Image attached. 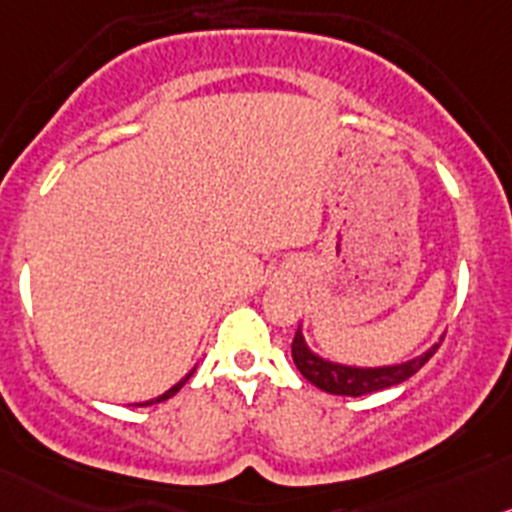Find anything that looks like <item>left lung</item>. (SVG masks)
Listing matches in <instances>:
<instances>
[{"label":"left lung","mask_w":512,"mask_h":512,"mask_svg":"<svg viewBox=\"0 0 512 512\" xmlns=\"http://www.w3.org/2000/svg\"><path fill=\"white\" fill-rule=\"evenodd\" d=\"M436 349H439V344H434V347L428 349V352H423L421 357L400 362V365L349 367L339 365V362H329V359L311 352L301 334V326H298L296 336H293V344H290V352H293V362H296L298 372H301L311 385L321 388L324 393L352 395V398L400 385V382H405L411 375H416V372L426 365L428 359H431V354H434Z\"/></svg>","instance_id":"8db88e82"}]
</instances>
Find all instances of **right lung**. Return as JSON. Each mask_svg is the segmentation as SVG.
<instances>
[{
	"label": "right lung",
	"instance_id": "right-lung-1",
	"mask_svg": "<svg viewBox=\"0 0 512 512\" xmlns=\"http://www.w3.org/2000/svg\"><path fill=\"white\" fill-rule=\"evenodd\" d=\"M191 375H193V372H188V375H186V377H183V380H181V382H176V385H173V388H170V390H165V393H163V395H158V398H153V400H147V403H140V405H153V403H163V400L173 398V395H176V393H178V390H181V388H183V385H186V382H188V377H191Z\"/></svg>",
	"mask_w": 512,
	"mask_h": 512
}]
</instances>
